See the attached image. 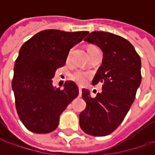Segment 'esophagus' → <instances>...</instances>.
Segmentation results:
<instances>
[{
  "mask_svg": "<svg viewBox=\"0 0 155 155\" xmlns=\"http://www.w3.org/2000/svg\"><path fill=\"white\" fill-rule=\"evenodd\" d=\"M78 91H79V96L82 95V88L81 87H78Z\"/></svg>",
  "mask_w": 155,
  "mask_h": 155,
  "instance_id": "obj_1",
  "label": "esophagus"
}]
</instances>
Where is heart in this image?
Instances as JSON below:
<instances>
[{"mask_svg": "<svg viewBox=\"0 0 155 155\" xmlns=\"http://www.w3.org/2000/svg\"><path fill=\"white\" fill-rule=\"evenodd\" d=\"M91 47H93V46L92 45L89 46L88 48H91ZM71 51H70V52H69L68 56L71 55ZM88 77H89V73L85 72V71H76L71 75V78L75 81L76 83H78V84H84L86 82Z\"/></svg>", "mask_w": 155, "mask_h": 155, "instance_id": "1", "label": "heart"}]
</instances>
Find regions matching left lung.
<instances>
[{
	"mask_svg": "<svg viewBox=\"0 0 155 155\" xmlns=\"http://www.w3.org/2000/svg\"><path fill=\"white\" fill-rule=\"evenodd\" d=\"M104 53L92 84L102 83V93L92 98L86 89L82 97L86 108L79 115L80 128L93 136H105L122 123L141 82L140 58L132 44L114 33L92 32L84 39Z\"/></svg>",
	"mask_w": 155,
	"mask_h": 155,
	"instance_id": "obj_1",
	"label": "left lung"
}]
</instances>
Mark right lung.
<instances>
[{"instance_id": "right-lung-1", "label": "right lung", "mask_w": 155, "mask_h": 155, "mask_svg": "<svg viewBox=\"0 0 155 155\" xmlns=\"http://www.w3.org/2000/svg\"><path fill=\"white\" fill-rule=\"evenodd\" d=\"M89 32L50 29L36 33L20 49L14 68L12 88L18 116L24 126L36 134L56 129L59 116L78 95L73 81L64 89L52 85L57 69L65 64L70 50Z\"/></svg>"}]
</instances>
